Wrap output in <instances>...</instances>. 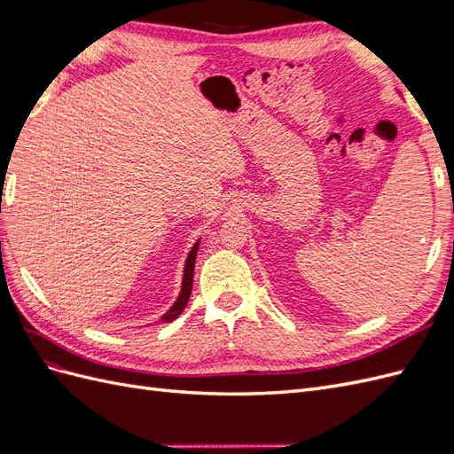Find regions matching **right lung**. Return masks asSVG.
Masks as SVG:
<instances>
[{
  "label": "right lung",
  "instance_id": "right-lung-1",
  "mask_svg": "<svg viewBox=\"0 0 454 454\" xmlns=\"http://www.w3.org/2000/svg\"><path fill=\"white\" fill-rule=\"evenodd\" d=\"M197 250H199V242L191 248L189 255H187V261H185V270H184V282H182V292H180V297H177L176 303L172 305V309L162 316V322H172L176 320L177 316H180L187 305L189 301V295H191V290H193V270H195V259H197Z\"/></svg>",
  "mask_w": 454,
  "mask_h": 454
}]
</instances>
